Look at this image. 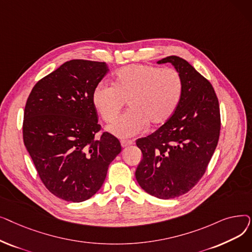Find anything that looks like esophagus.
<instances>
[{"mask_svg":"<svg viewBox=\"0 0 252 252\" xmlns=\"http://www.w3.org/2000/svg\"><path fill=\"white\" fill-rule=\"evenodd\" d=\"M121 144H122V147H123V148H126V147L130 146V145H133V144H134V141H126V140H123V141L121 142Z\"/></svg>","mask_w":252,"mask_h":252,"instance_id":"1","label":"esophagus"}]
</instances>
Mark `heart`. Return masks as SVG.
Returning a JSON list of instances; mask_svg holds the SVG:
<instances>
[{
    "label": "heart",
    "mask_w": 252,
    "mask_h": 252,
    "mask_svg": "<svg viewBox=\"0 0 252 252\" xmlns=\"http://www.w3.org/2000/svg\"><path fill=\"white\" fill-rule=\"evenodd\" d=\"M183 79L174 68L133 64L116 71L112 85L99 84L93 104L103 121L111 123L127 101L129 110L108 126L119 138L135 137L148 124L159 126L174 115L183 95Z\"/></svg>",
    "instance_id": "heart-1"
}]
</instances>
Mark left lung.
Wrapping results in <instances>:
<instances>
[{"instance_id":"left-lung-1","label":"left lung","mask_w":252,"mask_h":252,"mask_svg":"<svg viewBox=\"0 0 252 252\" xmlns=\"http://www.w3.org/2000/svg\"><path fill=\"white\" fill-rule=\"evenodd\" d=\"M170 63L183 79V95L174 115L153 134L138 139L143 158L136 169L141 188L160 199L190 191L204 175L220 138V116L211 84L178 56Z\"/></svg>"}]
</instances>
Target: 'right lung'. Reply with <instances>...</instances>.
I'll return each mask as SVG.
<instances>
[{"label": "right lung", "instance_id": "add662e5", "mask_svg": "<svg viewBox=\"0 0 252 252\" xmlns=\"http://www.w3.org/2000/svg\"><path fill=\"white\" fill-rule=\"evenodd\" d=\"M108 70L105 62H65L35 84L25 105V148L46 188L65 201L95 195L122 151L108 133L95 139L100 125L93 92Z\"/></svg>", "mask_w": 252, "mask_h": 252}]
</instances>
